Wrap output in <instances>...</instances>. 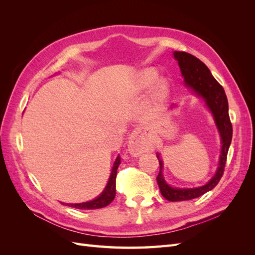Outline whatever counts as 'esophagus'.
<instances>
[{"label":"esophagus","mask_w":255,"mask_h":255,"mask_svg":"<svg viewBox=\"0 0 255 255\" xmlns=\"http://www.w3.org/2000/svg\"><path fill=\"white\" fill-rule=\"evenodd\" d=\"M129 152L134 155H139V154L149 151L151 149V141L146 136H144V132L141 128H136L133 133L129 136L128 140Z\"/></svg>","instance_id":"1"}]
</instances>
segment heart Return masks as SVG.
<instances>
[{
    "mask_svg": "<svg viewBox=\"0 0 255 255\" xmlns=\"http://www.w3.org/2000/svg\"><path fill=\"white\" fill-rule=\"evenodd\" d=\"M158 78V73L154 68H146L137 75V78L133 84V91L135 94H140V92L148 89L150 86L156 82ZM169 95V86L166 81L158 82L155 87L153 88L152 94L150 97V101L153 104H161L165 102Z\"/></svg>",
    "mask_w": 255,
    "mask_h": 255,
    "instance_id": "heart-1",
    "label": "heart"
}]
</instances>
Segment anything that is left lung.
Here are the masks:
<instances>
[{
    "instance_id": "obj_1",
    "label": "left lung",
    "mask_w": 255,
    "mask_h": 255,
    "mask_svg": "<svg viewBox=\"0 0 255 255\" xmlns=\"http://www.w3.org/2000/svg\"><path fill=\"white\" fill-rule=\"evenodd\" d=\"M173 56L179 63L185 84L194 90L196 95L204 99L207 107L212 112L216 126H217L219 130L222 143L217 171H216L212 179L207 182V184L197 188H173L169 186L163 176V160L159 159V155L157 154L159 161V173L156 177V181L159 190L163 197L168 201L176 202L199 198L200 196L204 195L205 192L212 190L218 184L221 176L223 175V171H225L228 151L231 141H232L233 128L229 116V104L225 89L215 80L210 69L199 58L189 53L175 51L173 53Z\"/></svg>"
}]
</instances>
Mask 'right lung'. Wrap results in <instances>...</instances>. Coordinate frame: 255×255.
<instances>
[{"mask_svg": "<svg viewBox=\"0 0 255 255\" xmlns=\"http://www.w3.org/2000/svg\"><path fill=\"white\" fill-rule=\"evenodd\" d=\"M121 163L120 156H118L115 160V164L113 167V170L111 173V177L107 183L105 189L103 192L100 195L98 198L89 202H84V203H75V204H69L66 203V205L79 208V210H98V208H102L109 205L116 196V177H117V169ZM64 204V203H63Z\"/></svg>", "mask_w": 255, "mask_h": 255, "instance_id": "obj_1", "label": "right lung"}]
</instances>
